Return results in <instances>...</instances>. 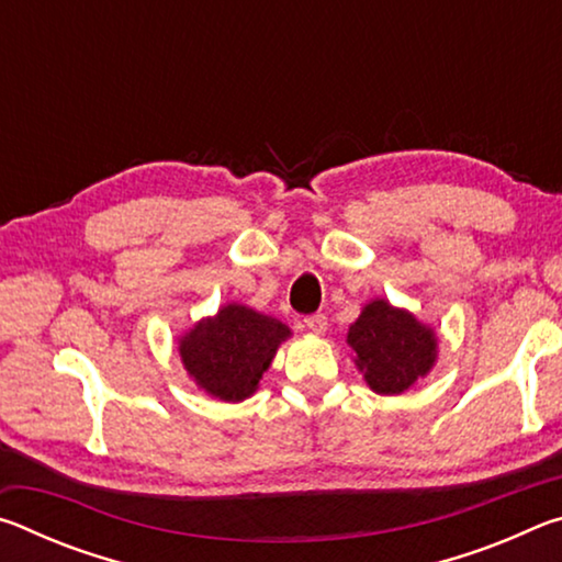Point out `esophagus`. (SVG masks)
Masks as SVG:
<instances>
[{"mask_svg":"<svg viewBox=\"0 0 562 562\" xmlns=\"http://www.w3.org/2000/svg\"><path fill=\"white\" fill-rule=\"evenodd\" d=\"M304 327H307L312 335H325V329H327V317L325 315H310V317H304Z\"/></svg>","mask_w":562,"mask_h":562,"instance_id":"obj_1","label":"esophagus"}]
</instances>
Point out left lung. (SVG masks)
<instances>
[{
  "label": "left lung",
  "mask_w": 562,
  "mask_h": 562,
  "mask_svg": "<svg viewBox=\"0 0 562 562\" xmlns=\"http://www.w3.org/2000/svg\"><path fill=\"white\" fill-rule=\"evenodd\" d=\"M347 341L357 351L359 372H364L376 394L406 392L436 359L434 331L384 300L369 302L361 310Z\"/></svg>",
  "instance_id": "left-lung-1"
}]
</instances>
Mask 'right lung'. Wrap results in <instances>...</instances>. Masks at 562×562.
<instances>
[{"mask_svg": "<svg viewBox=\"0 0 562 562\" xmlns=\"http://www.w3.org/2000/svg\"><path fill=\"white\" fill-rule=\"evenodd\" d=\"M288 337L290 329L282 322L243 304H227L180 339V357L207 394L240 402L258 389L280 341Z\"/></svg>", "mask_w": 562, "mask_h": 562, "instance_id": "add662e5", "label": "right lung"}]
</instances>
